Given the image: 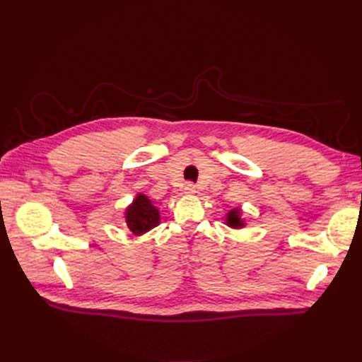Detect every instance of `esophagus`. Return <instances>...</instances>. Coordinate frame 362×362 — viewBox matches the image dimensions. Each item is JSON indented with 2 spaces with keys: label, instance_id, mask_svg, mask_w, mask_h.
<instances>
[{
  "label": "esophagus",
  "instance_id": "esophagus-1",
  "mask_svg": "<svg viewBox=\"0 0 362 362\" xmlns=\"http://www.w3.org/2000/svg\"><path fill=\"white\" fill-rule=\"evenodd\" d=\"M184 193L185 194H194L196 193V187H194L192 182H187V184H185V187H184Z\"/></svg>",
  "mask_w": 362,
  "mask_h": 362
}]
</instances>
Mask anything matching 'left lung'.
<instances>
[{"instance_id":"8db88e82","label":"left lung","mask_w":362,"mask_h":362,"mask_svg":"<svg viewBox=\"0 0 362 362\" xmlns=\"http://www.w3.org/2000/svg\"><path fill=\"white\" fill-rule=\"evenodd\" d=\"M242 210L240 208H234V210L229 211L226 214V225L231 228H243L245 226V221H242Z\"/></svg>"}]
</instances>
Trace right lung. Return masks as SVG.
Listing matches in <instances>:
<instances>
[{"instance_id": "add662e5", "label": "right lung", "mask_w": 362, "mask_h": 362, "mask_svg": "<svg viewBox=\"0 0 362 362\" xmlns=\"http://www.w3.org/2000/svg\"><path fill=\"white\" fill-rule=\"evenodd\" d=\"M125 221L131 233L141 235L160 223V211L152 205L148 196L139 193L133 204L125 210Z\"/></svg>"}]
</instances>
